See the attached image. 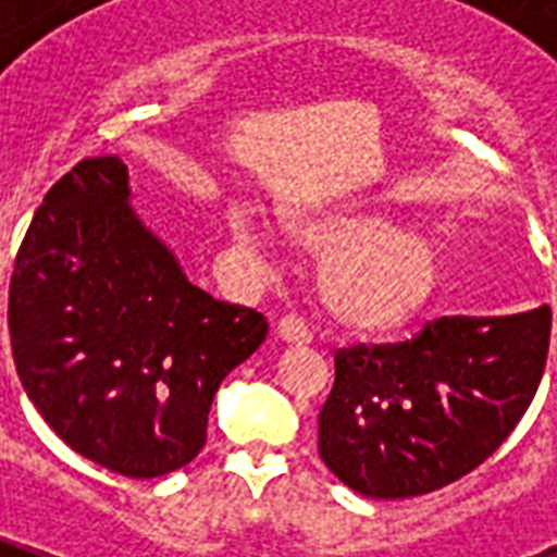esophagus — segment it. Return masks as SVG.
I'll return each instance as SVG.
<instances>
[{"instance_id":"1","label":"esophagus","mask_w":557,"mask_h":557,"mask_svg":"<svg viewBox=\"0 0 557 557\" xmlns=\"http://www.w3.org/2000/svg\"><path fill=\"white\" fill-rule=\"evenodd\" d=\"M278 338L284 341V344H308L311 341V332H308V326L302 323L299 318H294V314H287V318L278 320Z\"/></svg>"}]
</instances>
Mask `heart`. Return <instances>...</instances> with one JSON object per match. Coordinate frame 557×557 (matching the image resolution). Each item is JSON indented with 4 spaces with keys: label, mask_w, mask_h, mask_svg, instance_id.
I'll list each match as a JSON object with an SVG mask.
<instances>
[{
    "label": "heart",
    "mask_w": 557,
    "mask_h": 557,
    "mask_svg": "<svg viewBox=\"0 0 557 557\" xmlns=\"http://www.w3.org/2000/svg\"><path fill=\"white\" fill-rule=\"evenodd\" d=\"M234 237L251 255L270 251V231L234 210ZM294 237L329 255L318 278L320 306L344 332L383 335L428 306L440 284V255L428 239L373 213H294Z\"/></svg>",
    "instance_id": "obj_1"
}]
</instances>
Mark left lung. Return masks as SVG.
<instances>
[{
  "mask_svg": "<svg viewBox=\"0 0 557 557\" xmlns=\"http://www.w3.org/2000/svg\"><path fill=\"white\" fill-rule=\"evenodd\" d=\"M549 306L430 320L412 341L335 352L320 457L368 498H409L478 469L525 416L546 368Z\"/></svg>",
  "mask_w": 557,
  "mask_h": 557,
  "instance_id": "8db88e82",
  "label": "left lung"
}]
</instances>
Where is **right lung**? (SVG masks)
Here are the masks:
<instances>
[{"mask_svg": "<svg viewBox=\"0 0 557 557\" xmlns=\"http://www.w3.org/2000/svg\"><path fill=\"white\" fill-rule=\"evenodd\" d=\"M129 195L117 157L52 186L14 261L8 329L28 400L76 454L160 478L205 448L219 383L267 320L195 287Z\"/></svg>", "mask_w": 557, "mask_h": 557, "instance_id": "add662e5", "label": "right lung"}]
</instances>
